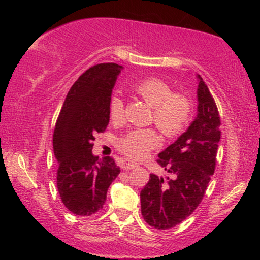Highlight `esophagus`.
Segmentation results:
<instances>
[{
    "mask_svg": "<svg viewBox=\"0 0 260 260\" xmlns=\"http://www.w3.org/2000/svg\"><path fill=\"white\" fill-rule=\"evenodd\" d=\"M136 166H138V165H136L135 162L129 161L128 159H125L124 161L121 162V169H124V170H133V169H135Z\"/></svg>",
    "mask_w": 260,
    "mask_h": 260,
    "instance_id": "34e87169",
    "label": "esophagus"
}]
</instances>
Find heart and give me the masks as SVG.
Returning a JSON list of instances; mask_svg holds the SVG:
<instances>
[{"label":"heart","instance_id":"b5f03b06","mask_svg":"<svg viewBox=\"0 0 260 260\" xmlns=\"http://www.w3.org/2000/svg\"><path fill=\"white\" fill-rule=\"evenodd\" d=\"M132 90L152 108L151 121L167 138H173L186 128L191 117V103L186 96L173 93L165 81L147 78L132 85ZM111 120L118 122L124 117V102L119 96H112L109 104ZM159 144V136L151 128L133 129L118 141L117 147L131 159L143 158Z\"/></svg>","mask_w":260,"mask_h":260}]
</instances>
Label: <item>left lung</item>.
Returning <instances> with one entry per match:
<instances>
[{"instance_id": "left-lung-1", "label": "left lung", "mask_w": 260, "mask_h": 260, "mask_svg": "<svg viewBox=\"0 0 260 260\" xmlns=\"http://www.w3.org/2000/svg\"><path fill=\"white\" fill-rule=\"evenodd\" d=\"M197 116L188 129L158 155L157 162L171 177L150 174L140 192L146 222L167 230L182 222L199 206L214 173L220 141L218 108L203 79L197 74Z\"/></svg>"}]
</instances>
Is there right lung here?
Wrapping results in <instances>:
<instances>
[{
  "label": "right lung",
  "instance_id": "1",
  "mask_svg": "<svg viewBox=\"0 0 260 260\" xmlns=\"http://www.w3.org/2000/svg\"><path fill=\"white\" fill-rule=\"evenodd\" d=\"M122 67L94 65L79 77L56 121L52 146L57 159V188L73 214L89 217L103 209L110 184L120 173L113 158L93 155L96 133L110 120L109 104Z\"/></svg>",
  "mask_w": 260,
  "mask_h": 260
}]
</instances>
